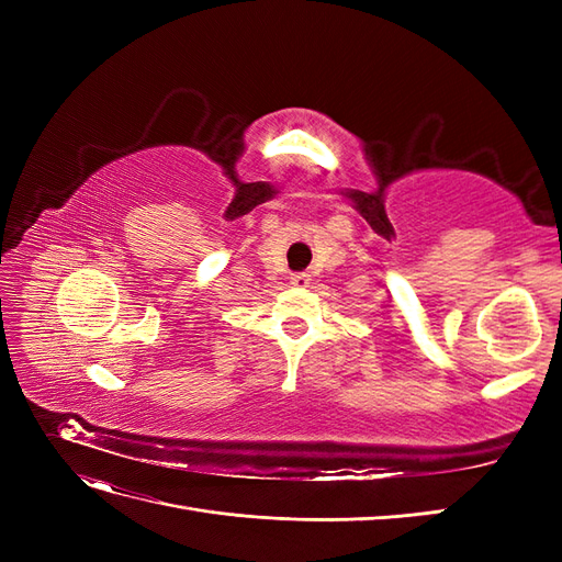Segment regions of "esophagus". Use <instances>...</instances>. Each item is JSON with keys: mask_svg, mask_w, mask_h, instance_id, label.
Listing matches in <instances>:
<instances>
[{"mask_svg": "<svg viewBox=\"0 0 562 562\" xmlns=\"http://www.w3.org/2000/svg\"><path fill=\"white\" fill-rule=\"evenodd\" d=\"M291 283L297 285V288H304V285L310 283V274H304V271H297V274L291 277Z\"/></svg>", "mask_w": 562, "mask_h": 562, "instance_id": "esophagus-1", "label": "esophagus"}]
</instances>
